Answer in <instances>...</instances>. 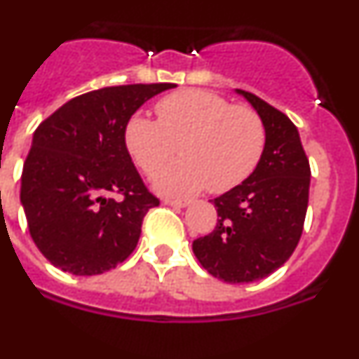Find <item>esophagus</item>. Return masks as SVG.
<instances>
[{"mask_svg":"<svg viewBox=\"0 0 359 359\" xmlns=\"http://www.w3.org/2000/svg\"><path fill=\"white\" fill-rule=\"evenodd\" d=\"M163 203L172 205V207H177V208H184L189 205V201L187 200H170V198H166V200H163Z\"/></svg>","mask_w":359,"mask_h":359,"instance_id":"obj_1","label":"esophagus"}]
</instances>
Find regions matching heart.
<instances>
[{"label": "heart", "mask_w": 359, "mask_h": 359, "mask_svg": "<svg viewBox=\"0 0 359 359\" xmlns=\"http://www.w3.org/2000/svg\"><path fill=\"white\" fill-rule=\"evenodd\" d=\"M158 121L131 117L126 145L137 165L156 175L177 154L182 161L156 179L159 193L191 196L207 189L226 193L259 165L266 144L263 119L249 107L201 89H186L156 105Z\"/></svg>", "instance_id": "obj_1"}]
</instances>
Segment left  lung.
<instances>
[{
  "instance_id": "left-lung-1",
  "label": "left lung",
  "mask_w": 359,
  "mask_h": 359,
  "mask_svg": "<svg viewBox=\"0 0 359 359\" xmlns=\"http://www.w3.org/2000/svg\"><path fill=\"white\" fill-rule=\"evenodd\" d=\"M263 119L266 144L252 173L214 198L217 224L193 242L210 276L229 284L254 283L283 266L300 242L311 187V166L297 126L252 93L235 89Z\"/></svg>"
}]
</instances>
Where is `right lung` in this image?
Listing matches in <instances>:
<instances>
[{"instance_id":"obj_1","label":"right lung","mask_w":359,"mask_h":359,"mask_svg":"<svg viewBox=\"0 0 359 359\" xmlns=\"http://www.w3.org/2000/svg\"><path fill=\"white\" fill-rule=\"evenodd\" d=\"M173 87L177 83H131L86 93L33 133L20 203L33 242L62 272H109L137 247L142 221L159 200L131 161L126 126L147 100Z\"/></svg>"}]
</instances>
